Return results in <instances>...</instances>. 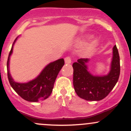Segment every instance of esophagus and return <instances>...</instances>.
<instances>
[{
	"instance_id": "obj_1",
	"label": "esophagus",
	"mask_w": 131,
	"mask_h": 131,
	"mask_svg": "<svg viewBox=\"0 0 131 131\" xmlns=\"http://www.w3.org/2000/svg\"><path fill=\"white\" fill-rule=\"evenodd\" d=\"M64 61H65V63L70 64L71 63V59L70 57H67L64 58Z\"/></svg>"
}]
</instances>
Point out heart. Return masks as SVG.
<instances>
[{
    "label": "heart",
    "instance_id": "heart-1",
    "mask_svg": "<svg viewBox=\"0 0 131 131\" xmlns=\"http://www.w3.org/2000/svg\"><path fill=\"white\" fill-rule=\"evenodd\" d=\"M83 43V42L81 40H77V43L78 44H82ZM98 45V41L97 40H92V41L90 42L89 43H88L86 47L84 49V52L85 53H89V52H91L92 50H94L95 49L96 47Z\"/></svg>",
    "mask_w": 131,
    "mask_h": 131
}]
</instances>
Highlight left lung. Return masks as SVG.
I'll list each match as a JSON object with an SVG mask.
<instances>
[{"instance_id": "obj_1", "label": "left lung", "mask_w": 131, "mask_h": 131, "mask_svg": "<svg viewBox=\"0 0 131 131\" xmlns=\"http://www.w3.org/2000/svg\"><path fill=\"white\" fill-rule=\"evenodd\" d=\"M88 58H80L73 64V85L81 99L99 101L108 95L118 82L120 74L119 55L116 46L113 48L110 70L104 76H94L88 70Z\"/></svg>"}]
</instances>
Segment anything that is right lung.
I'll list each match as a JSON object with an SVG mask.
<instances>
[{
    "instance_id": "right-lung-1",
    "label": "right lung",
    "mask_w": 131,
    "mask_h": 131,
    "mask_svg": "<svg viewBox=\"0 0 131 131\" xmlns=\"http://www.w3.org/2000/svg\"><path fill=\"white\" fill-rule=\"evenodd\" d=\"M18 37L13 42L7 60V75L9 82L14 91L21 98L28 102H36L45 100L50 95L58 73L64 64L63 58L48 64L35 79L25 83L16 82L10 73L9 63L13 48Z\"/></svg>"
}]
</instances>
